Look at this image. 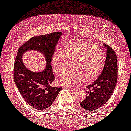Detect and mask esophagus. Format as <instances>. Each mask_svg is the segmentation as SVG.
Listing matches in <instances>:
<instances>
[{
    "label": "esophagus",
    "instance_id": "obj_1",
    "mask_svg": "<svg viewBox=\"0 0 131 131\" xmlns=\"http://www.w3.org/2000/svg\"><path fill=\"white\" fill-rule=\"evenodd\" d=\"M68 89L71 90L73 92H75V91H78V89L75 88H68Z\"/></svg>",
    "mask_w": 131,
    "mask_h": 131
}]
</instances>
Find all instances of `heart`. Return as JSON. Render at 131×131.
<instances>
[{
    "label": "heart",
    "mask_w": 131,
    "mask_h": 131,
    "mask_svg": "<svg viewBox=\"0 0 131 131\" xmlns=\"http://www.w3.org/2000/svg\"><path fill=\"white\" fill-rule=\"evenodd\" d=\"M62 51H56L52 55L51 64L54 71L63 75L72 63L74 67L59 79L62 86L75 85L83 78L86 81H93L104 68L106 60L105 51L89 41L81 40L68 42L63 46Z\"/></svg>",
    "instance_id": "b5f03b06"
}]
</instances>
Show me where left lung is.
Returning a JSON list of instances; mask_svg holds the SVG:
<instances>
[{"mask_svg":"<svg viewBox=\"0 0 131 131\" xmlns=\"http://www.w3.org/2000/svg\"><path fill=\"white\" fill-rule=\"evenodd\" d=\"M104 45L106 48V58L104 69L92 84L86 86V97L80 103L81 106L87 111H95L106 104L113 93L117 81L116 52L111 46L105 43Z\"/></svg>","mask_w":131,"mask_h":131,"instance_id":"8db88e82","label":"left lung"}]
</instances>
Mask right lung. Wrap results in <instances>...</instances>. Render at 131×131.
Wrapping results in <instances>:
<instances>
[{"instance_id": "1", "label": "right lung", "mask_w": 131, "mask_h": 131, "mask_svg": "<svg viewBox=\"0 0 131 131\" xmlns=\"http://www.w3.org/2000/svg\"><path fill=\"white\" fill-rule=\"evenodd\" d=\"M62 33L53 32L31 38L20 47L14 64V81L26 102L37 110L48 108L54 101L62 88L51 86L54 81L51 59L55 47ZM29 50L42 52L47 62L42 72L34 73L27 69L22 61L21 55Z\"/></svg>"}]
</instances>
